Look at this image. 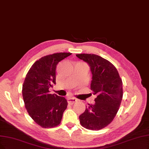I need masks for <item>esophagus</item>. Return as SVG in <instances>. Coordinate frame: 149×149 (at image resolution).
<instances>
[{
	"instance_id": "34e87169",
	"label": "esophagus",
	"mask_w": 149,
	"mask_h": 149,
	"mask_svg": "<svg viewBox=\"0 0 149 149\" xmlns=\"http://www.w3.org/2000/svg\"><path fill=\"white\" fill-rule=\"evenodd\" d=\"M77 102V99L75 98H68V103L70 104H73Z\"/></svg>"
}]
</instances>
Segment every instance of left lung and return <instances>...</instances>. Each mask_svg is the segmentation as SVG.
Returning a JSON list of instances; mask_svg holds the SVG:
<instances>
[{
	"instance_id": "obj_1",
	"label": "left lung",
	"mask_w": 149,
	"mask_h": 149,
	"mask_svg": "<svg viewBox=\"0 0 149 149\" xmlns=\"http://www.w3.org/2000/svg\"><path fill=\"white\" fill-rule=\"evenodd\" d=\"M79 58L91 67V89L97 97L95 104H88L79 116L81 125L86 129H103L114 119L123 98V83L114 65L96 54H79Z\"/></svg>"
}]
</instances>
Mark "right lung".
Returning a JSON list of instances; mask_svg holds the SVG:
<instances>
[{
    "mask_svg": "<svg viewBox=\"0 0 149 149\" xmlns=\"http://www.w3.org/2000/svg\"><path fill=\"white\" fill-rule=\"evenodd\" d=\"M59 52L42 57L29 69L22 84V97L26 109L33 121L48 128L61 123L68 103L64 97L51 94L49 88L56 84L57 63L70 56Z\"/></svg>",
    "mask_w": 149,
    "mask_h": 149,
    "instance_id": "add662e5",
    "label": "right lung"
}]
</instances>
